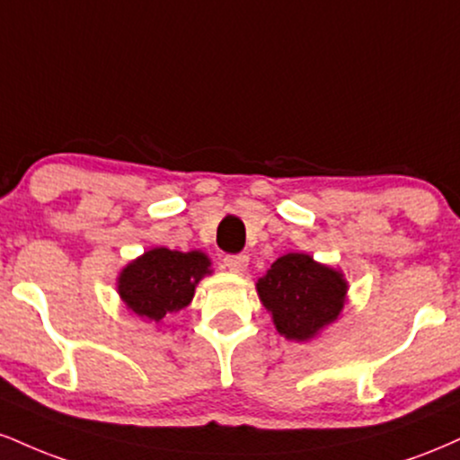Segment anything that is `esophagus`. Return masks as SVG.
<instances>
[{
	"mask_svg": "<svg viewBox=\"0 0 460 460\" xmlns=\"http://www.w3.org/2000/svg\"><path fill=\"white\" fill-rule=\"evenodd\" d=\"M225 266L229 268L231 272H244L248 266V257L244 255V252H240V255H226Z\"/></svg>",
	"mask_w": 460,
	"mask_h": 460,
	"instance_id": "1",
	"label": "esophagus"
}]
</instances>
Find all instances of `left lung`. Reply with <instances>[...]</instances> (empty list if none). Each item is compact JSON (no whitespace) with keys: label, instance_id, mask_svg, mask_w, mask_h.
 <instances>
[{"label":"left lung","instance_id":"1","mask_svg":"<svg viewBox=\"0 0 460 460\" xmlns=\"http://www.w3.org/2000/svg\"><path fill=\"white\" fill-rule=\"evenodd\" d=\"M263 307L288 340H309L344 307L346 281L305 252H288L257 283Z\"/></svg>","mask_w":460,"mask_h":460}]
</instances>
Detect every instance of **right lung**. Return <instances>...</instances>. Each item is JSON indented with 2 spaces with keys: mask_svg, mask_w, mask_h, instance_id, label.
<instances>
[{
  "mask_svg": "<svg viewBox=\"0 0 460 460\" xmlns=\"http://www.w3.org/2000/svg\"><path fill=\"white\" fill-rule=\"evenodd\" d=\"M203 274H209L203 252L153 248L120 272L119 294L134 314L160 322L188 307Z\"/></svg>",
  "mask_w": 460,
  "mask_h": 460,
  "instance_id": "add662e5",
  "label": "right lung"
}]
</instances>
